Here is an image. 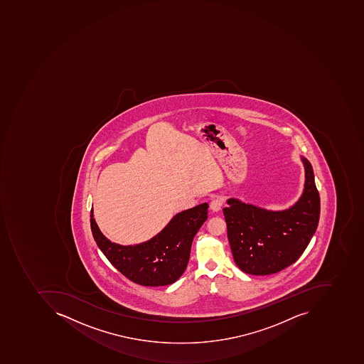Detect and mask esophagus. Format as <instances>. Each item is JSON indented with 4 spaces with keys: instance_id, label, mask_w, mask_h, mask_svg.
I'll return each mask as SVG.
<instances>
[{
    "instance_id": "esophagus-1",
    "label": "esophagus",
    "mask_w": 364,
    "mask_h": 364,
    "mask_svg": "<svg viewBox=\"0 0 364 364\" xmlns=\"http://www.w3.org/2000/svg\"><path fill=\"white\" fill-rule=\"evenodd\" d=\"M223 207V199L221 197H216L210 203V209L213 212H218Z\"/></svg>"
}]
</instances>
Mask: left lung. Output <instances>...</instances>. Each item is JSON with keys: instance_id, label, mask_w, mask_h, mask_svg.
Here are the masks:
<instances>
[{"instance_id": "8db88e82", "label": "left lung", "mask_w": 364, "mask_h": 364, "mask_svg": "<svg viewBox=\"0 0 364 364\" xmlns=\"http://www.w3.org/2000/svg\"><path fill=\"white\" fill-rule=\"evenodd\" d=\"M305 166L304 193L284 211H267L228 199L223 213L235 264L248 274L264 276L283 270L299 259L316 232L321 199L313 167Z\"/></svg>"}]
</instances>
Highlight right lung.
Listing matches in <instances>:
<instances>
[{"mask_svg": "<svg viewBox=\"0 0 364 364\" xmlns=\"http://www.w3.org/2000/svg\"><path fill=\"white\" fill-rule=\"evenodd\" d=\"M208 203L173 216L152 240L136 246L117 245L102 235L90 211L94 240L110 264L127 279L145 287H163L178 280L187 268L191 244L208 219Z\"/></svg>", "mask_w": 364, "mask_h": 364, "instance_id": "right-lung-1", "label": "right lung"}]
</instances>
